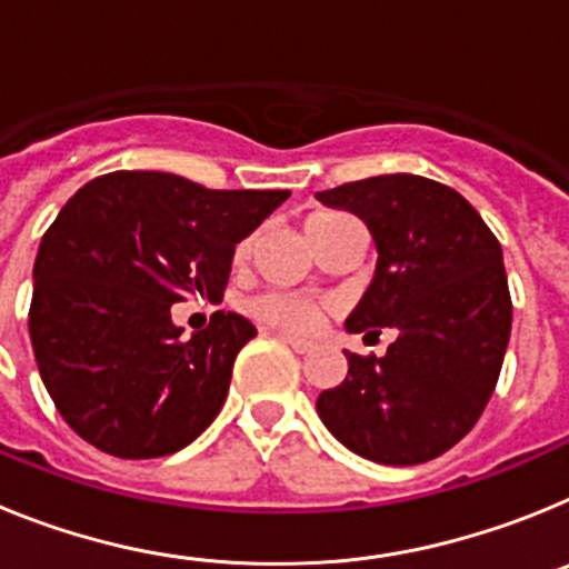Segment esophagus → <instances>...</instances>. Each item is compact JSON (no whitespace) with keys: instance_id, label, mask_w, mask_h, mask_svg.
Masks as SVG:
<instances>
[{"instance_id":"obj_1","label":"esophagus","mask_w":569,"mask_h":569,"mask_svg":"<svg viewBox=\"0 0 569 569\" xmlns=\"http://www.w3.org/2000/svg\"><path fill=\"white\" fill-rule=\"evenodd\" d=\"M276 336H279V339L284 341V345H290V347H293L296 353H308L310 347H313V341H310V339H299V336L281 333V330H279V333H276Z\"/></svg>"}]
</instances>
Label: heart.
<instances>
[{
	"label": "heart",
	"mask_w": 569,
	"mask_h": 569,
	"mask_svg": "<svg viewBox=\"0 0 569 569\" xmlns=\"http://www.w3.org/2000/svg\"><path fill=\"white\" fill-rule=\"evenodd\" d=\"M325 216H333V213H316L310 216L308 222L325 219ZM244 253H248V244H241L239 248V259ZM248 313L250 319H256L259 325H264V328L270 330H281V333H310V330L319 328V319H321L319 305L296 293L256 296V299L248 301Z\"/></svg>",
	"instance_id": "1"
}]
</instances>
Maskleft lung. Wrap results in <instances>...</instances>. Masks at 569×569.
Masks as SVG:
<instances>
[{"label":"left lung","instance_id":"obj_1","mask_svg":"<svg viewBox=\"0 0 569 569\" xmlns=\"http://www.w3.org/2000/svg\"><path fill=\"white\" fill-rule=\"evenodd\" d=\"M316 199L359 216L379 253L345 328L396 330L381 359L345 350L347 376L319 393V419L361 459H436L470 433L499 381L512 325L499 239L465 196L425 176H373Z\"/></svg>","mask_w":569,"mask_h":569}]
</instances>
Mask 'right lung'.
I'll return each mask as SVG.
<instances>
[{
  "label": "right lung",
  "instance_id": "obj_1",
  "mask_svg": "<svg viewBox=\"0 0 569 569\" xmlns=\"http://www.w3.org/2000/svg\"><path fill=\"white\" fill-rule=\"evenodd\" d=\"M288 196L156 170H116L70 196L39 244L28 330L50 399L84 441L156 459L219 416L256 328L216 310L184 339L170 310L222 301L236 244Z\"/></svg>",
  "mask_w": 569,
  "mask_h": 569
}]
</instances>
